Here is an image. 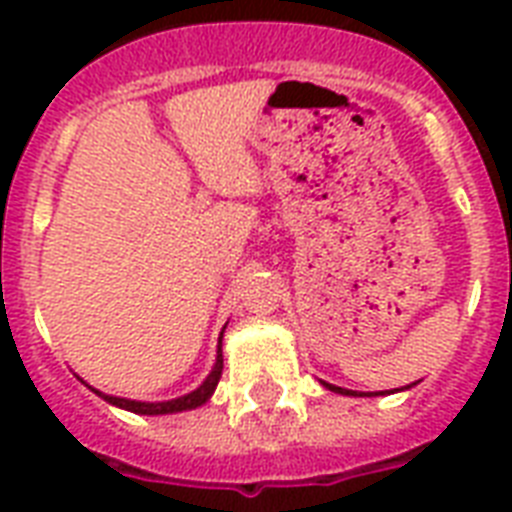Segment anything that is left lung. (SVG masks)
<instances>
[{"mask_svg": "<svg viewBox=\"0 0 512 512\" xmlns=\"http://www.w3.org/2000/svg\"><path fill=\"white\" fill-rule=\"evenodd\" d=\"M324 388L332 390V393H340V396H385L388 390H377V393H358V390H348V388H337L332 382H324ZM409 388V385H406Z\"/></svg>", "mask_w": 512, "mask_h": 512, "instance_id": "obj_1", "label": "left lung"}]
</instances>
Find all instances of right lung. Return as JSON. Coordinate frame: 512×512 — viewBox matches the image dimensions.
I'll use <instances>...</instances> for the list:
<instances>
[{
	"label": "right lung",
	"instance_id": "add662e5",
	"mask_svg": "<svg viewBox=\"0 0 512 512\" xmlns=\"http://www.w3.org/2000/svg\"><path fill=\"white\" fill-rule=\"evenodd\" d=\"M225 332V327H223ZM223 332H220V340H217V356H215V366H212V372L207 374V380L201 382L199 388L191 390V393H185V396H177L172 401H132V398H119V396H108V393H100L98 388H87L92 393H98L103 401H108L111 406H119V409H127V412H135V414H175V412H188V409H196V406L207 404L212 393H215L217 382H220V374H223Z\"/></svg>",
	"mask_w": 512,
	"mask_h": 512
}]
</instances>
